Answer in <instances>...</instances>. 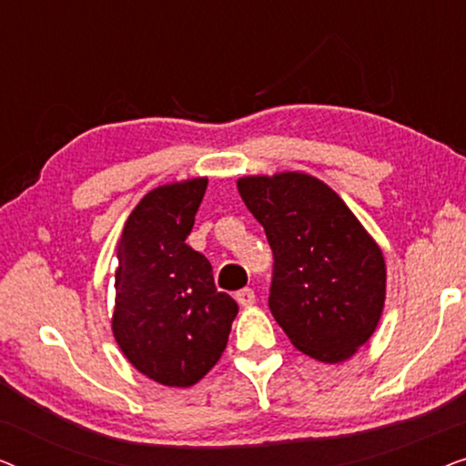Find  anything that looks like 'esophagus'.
Listing matches in <instances>:
<instances>
[{"instance_id": "34e87169", "label": "esophagus", "mask_w": 466, "mask_h": 466, "mask_svg": "<svg viewBox=\"0 0 466 466\" xmlns=\"http://www.w3.org/2000/svg\"><path fill=\"white\" fill-rule=\"evenodd\" d=\"M235 299H238V303L241 305V308H250V305L254 303V290L252 289H241L238 295H235Z\"/></svg>"}]
</instances>
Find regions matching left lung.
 Segmentation results:
<instances>
[{
	"instance_id": "1",
	"label": "left lung",
	"mask_w": 466,
	"mask_h": 466,
	"mask_svg": "<svg viewBox=\"0 0 466 466\" xmlns=\"http://www.w3.org/2000/svg\"><path fill=\"white\" fill-rule=\"evenodd\" d=\"M238 190L273 252V318L311 359H350L384 309L386 265L378 244L339 195L308 174L248 176Z\"/></svg>"
}]
</instances>
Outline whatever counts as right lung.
<instances>
[{"label": "right lung", "mask_w": 466, "mask_h": 466, "mask_svg": "<svg viewBox=\"0 0 466 466\" xmlns=\"http://www.w3.org/2000/svg\"><path fill=\"white\" fill-rule=\"evenodd\" d=\"M206 188V177H195L150 190L118 241L114 337L127 360L163 386L197 384L225 352L238 316L209 260L187 244Z\"/></svg>", "instance_id": "add662e5"}]
</instances>
